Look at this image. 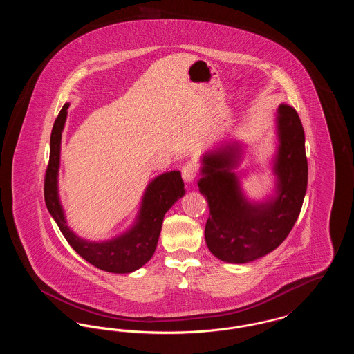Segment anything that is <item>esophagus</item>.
I'll return each mask as SVG.
<instances>
[{
    "label": "esophagus",
    "mask_w": 354,
    "mask_h": 354,
    "mask_svg": "<svg viewBox=\"0 0 354 354\" xmlns=\"http://www.w3.org/2000/svg\"><path fill=\"white\" fill-rule=\"evenodd\" d=\"M198 174V166L194 162H188L182 167V176L187 183H191Z\"/></svg>",
    "instance_id": "obj_1"
}]
</instances>
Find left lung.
Returning <instances> with one entry per match:
<instances>
[{
    "instance_id": "left-lung-1",
    "label": "left lung",
    "mask_w": 354,
    "mask_h": 354,
    "mask_svg": "<svg viewBox=\"0 0 354 354\" xmlns=\"http://www.w3.org/2000/svg\"><path fill=\"white\" fill-rule=\"evenodd\" d=\"M277 152L273 160L274 195L250 202L235 171L241 145L225 143L204 153L199 191L209 207L204 236L220 260L244 264L276 250L289 235L303 207L308 185L305 135L297 111L281 103L276 114Z\"/></svg>"
}]
</instances>
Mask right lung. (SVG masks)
Returning <instances> with one entry per match:
<instances>
[{"label":"right lung","mask_w":354,"mask_h":354,"mask_svg":"<svg viewBox=\"0 0 354 354\" xmlns=\"http://www.w3.org/2000/svg\"><path fill=\"white\" fill-rule=\"evenodd\" d=\"M68 103L61 109L50 136V156L45 174V203L71 248L91 266L111 273H130L143 267L156 250L166 212L185 195L179 171H169L149 183L135 220L124 234L106 241H88L75 235L66 224L58 195L61 139L68 117Z\"/></svg>","instance_id":"right-lung-1"}]
</instances>
